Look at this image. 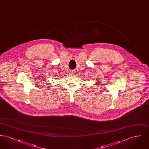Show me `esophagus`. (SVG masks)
Instances as JSON below:
<instances>
[{
  "instance_id": "obj_1",
  "label": "esophagus",
  "mask_w": 149,
  "mask_h": 149,
  "mask_svg": "<svg viewBox=\"0 0 149 149\" xmlns=\"http://www.w3.org/2000/svg\"><path fill=\"white\" fill-rule=\"evenodd\" d=\"M70 74H74V71L72 70V71H70Z\"/></svg>"
}]
</instances>
